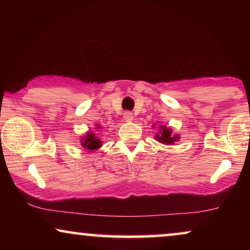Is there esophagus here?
Segmentation results:
<instances>
[{"mask_svg":"<svg viewBox=\"0 0 250 250\" xmlns=\"http://www.w3.org/2000/svg\"><path fill=\"white\" fill-rule=\"evenodd\" d=\"M133 118H134V116H133L131 111H125L124 112V119L126 122H132Z\"/></svg>","mask_w":250,"mask_h":250,"instance_id":"34e87169","label":"esophagus"}]
</instances>
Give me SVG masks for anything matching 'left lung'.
Wrapping results in <instances>:
<instances>
[{"instance_id":"obj_1","label":"left lung","mask_w":250,"mask_h":250,"mask_svg":"<svg viewBox=\"0 0 250 250\" xmlns=\"http://www.w3.org/2000/svg\"><path fill=\"white\" fill-rule=\"evenodd\" d=\"M155 139L158 142L163 143V145L173 146L176 141H179L180 135L173 133V129L167 127L166 125H159L158 132H157V134L155 135Z\"/></svg>"}]
</instances>
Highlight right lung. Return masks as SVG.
Listing matches in <instances>:
<instances>
[{
  "mask_svg": "<svg viewBox=\"0 0 250 250\" xmlns=\"http://www.w3.org/2000/svg\"><path fill=\"white\" fill-rule=\"evenodd\" d=\"M99 128H101L100 125L95 126V129ZM81 146H83L84 149L88 150V151H97L98 149H100L102 146V141L99 139V136L97 134H94V132L87 131L85 133V135L81 138Z\"/></svg>",
  "mask_w": 250,
  "mask_h": 250,
  "instance_id": "right-lung-1",
  "label": "right lung"
}]
</instances>
